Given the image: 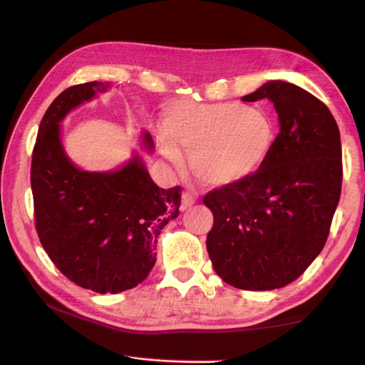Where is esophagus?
<instances>
[{
	"mask_svg": "<svg viewBox=\"0 0 365 365\" xmlns=\"http://www.w3.org/2000/svg\"><path fill=\"white\" fill-rule=\"evenodd\" d=\"M196 202V197L190 195V192H183L182 195V204H180V209L182 210H187L190 207Z\"/></svg>",
	"mask_w": 365,
	"mask_h": 365,
	"instance_id": "1",
	"label": "esophagus"
}]
</instances>
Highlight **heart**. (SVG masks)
Here are the masks:
<instances>
[{
    "label": "heart",
    "instance_id": "obj_1",
    "mask_svg": "<svg viewBox=\"0 0 365 365\" xmlns=\"http://www.w3.org/2000/svg\"><path fill=\"white\" fill-rule=\"evenodd\" d=\"M160 150L175 166L177 147L191 152L192 174L207 187L225 188L253 178L267 163L275 128L266 112L240 103H170L164 112Z\"/></svg>",
    "mask_w": 365,
    "mask_h": 365
}]
</instances>
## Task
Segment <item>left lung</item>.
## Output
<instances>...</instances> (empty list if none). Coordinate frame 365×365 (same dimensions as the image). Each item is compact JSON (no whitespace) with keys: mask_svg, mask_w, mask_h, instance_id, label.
I'll return each mask as SVG.
<instances>
[{"mask_svg":"<svg viewBox=\"0 0 365 365\" xmlns=\"http://www.w3.org/2000/svg\"><path fill=\"white\" fill-rule=\"evenodd\" d=\"M242 99H269L280 133L253 178L204 196L213 213L205 244L221 280L269 291L301 277L326 244L344 177L340 131L327 106L297 85L272 81Z\"/></svg>","mask_w":365,"mask_h":365,"instance_id":"1","label":"left lung"}]
</instances>
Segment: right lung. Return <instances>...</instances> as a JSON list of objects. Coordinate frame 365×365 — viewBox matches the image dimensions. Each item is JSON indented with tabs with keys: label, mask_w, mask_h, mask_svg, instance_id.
Segmentation results:
<instances>
[{
	"label": "right lung",
	"mask_w": 365,
	"mask_h": 365,
	"mask_svg": "<svg viewBox=\"0 0 365 365\" xmlns=\"http://www.w3.org/2000/svg\"><path fill=\"white\" fill-rule=\"evenodd\" d=\"M107 87L74 85L48 106L33 148L31 190L36 231L60 272L85 289L117 294L138 287L155 266L158 235L178 217L182 188H160L138 155L113 173H88L69 161L58 123ZM144 145L153 148L147 133Z\"/></svg>",
	"instance_id": "right-lung-1"
}]
</instances>
